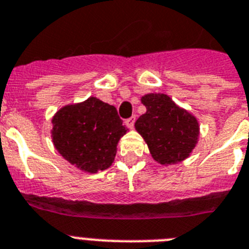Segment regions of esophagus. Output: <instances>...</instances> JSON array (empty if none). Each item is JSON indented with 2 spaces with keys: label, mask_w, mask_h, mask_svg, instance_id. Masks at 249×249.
Here are the masks:
<instances>
[{
  "label": "esophagus",
  "mask_w": 249,
  "mask_h": 249,
  "mask_svg": "<svg viewBox=\"0 0 249 249\" xmlns=\"http://www.w3.org/2000/svg\"><path fill=\"white\" fill-rule=\"evenodd\" d=\"M135 121H136V117L132 116V117H129V118H127L126 120V124L128 128H133V124H135Z\"/></svg>",
  "instance_id": "obj_1"
}]
</instances>
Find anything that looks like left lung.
<instances>
[{"label":"left lung","instance_id":"obj_1","mask_svg":"<svg viewBox=\"0 0 249 249\" xmlns=\"http://www.w3.org/2000/svg\"><path fill=\"white\" fill-rule=\"evenodd\" d=\"M146 113L135 123L151 157L160 164H176L188 158L198 139V123L165 94H147L141 98Z\"/></svg>","mask_w":249,"mask_h":249}]
</instances>
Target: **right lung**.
<instances>
[{
    "label": "right lung",
    "mask_w": 249,
    "mask_h": 249,
    "mask_svg": "<svg viewBox=\"0 0 249 249\" xmlns=\"http://www.w3.org/2000/svg\"><path fill=\"white\" fill-rule=\"evenodd\" d=\"M55 149L67 161L88 173L112 165L117 143L127 132L117 109L96 98L63 107L52 120Z\"/></svg>",
    "instance_id": "right-lung-1"
}]
</instances>
